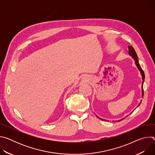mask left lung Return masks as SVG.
<instances>
[{
	"instance_id": "left-lung-1",
	"label": "left lung",
	"mask_w": 155,
	"mask_h": 155,
	"mask_svg": "<svg viewBox=\"0 0 155 155\" xmlns=\"http://www.w3.org/2000/svg\"><path fill=\"white\" fill-rule=\"evenodd\" d=\"M128 49H129V52H128L129 55L130 56H131L132 58L135 61V64H136V66H137V68L138 70L140 71V74H141V75H142V97L143 98V82H144V80H145V74H144V72H143V70L142 69V68H141V67H140V64H139V61H138V57H137V54H136V53L134 49L133 48H132V47H131V46H129V47H128ZM141 102H142V101H140V102L139 104V105L137 106V107H138L140 105ZM137 107H136V108H137ZM134 110H135V109H134ZM133 111H134V110H133ZM96 117H97L98 118H99L100 120H101L107 121L106 120H104V119H102V118H99V117L98 116H97V115H96ZM126 117H127V116H126ZM126 117H125L123 118V119H121V120H118V121H121L122 120L124 119Z\"/></svg>"
}]
</instances>
